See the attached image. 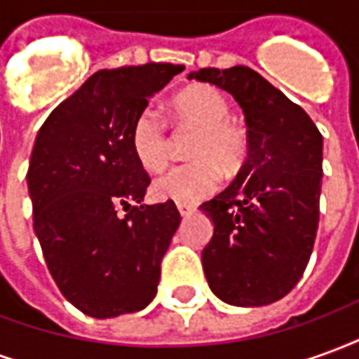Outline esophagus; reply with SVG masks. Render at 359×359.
<instances>
[{"label":"esophagus","instance_id":"esophagus-1","mask_svg":"<svg viewBox=\"0 0 359 359\" xmlns=\"http://www.w3.org/2000/svg\"><path fill=\"white\" fill-rule=\"evenodd\" d=\"M177 210H179L182 217H187V215H190L196 210V205H192V203H177Z\"/></svg>","mask_w":359,"mask_h":359}]
</instances>
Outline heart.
<instances>
[{
	"instance_id": "heart-1",
	"label": "heart",
	"mask_w": 359,
	"mask_h": 359,
	"mask_svg": "<svg viewBox=\"0 0 359 359\" xmlns=\"http://www.w3.org/2000/svg\"><path fill=\"white\" fill-rule=\"evenodd\" d=\"M180 121L198 128L188 154L192 161L175 165L161 172L151 192L157 200L177 203H194L213 194L223 180L219 164L225 169H236L248 149L246 133L229 121V102L219 90L211 86H192L177 95L172 102ZM130 146L138 163L157 171L167 163L169 136L161 115L156 109H144L134 118L130 128Z\"/></svg>"
}]
</instances>
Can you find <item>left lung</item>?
Returning a JSON list of instances; mask_svg holds the SVG:
<instances>
[{"mask_svg": "<svg viewBox=\"0 0 359 359\" xmlns=\"http://www.w3.org/2000/svg\"><path fill=\"white\" fill-rule=\"evenodd\" d=\"M188 79L226 90L248 126V157L236 179L200 205L215 226L202 252L208 285L233 306L280 300L304 275L316 242L323 136L250 67L200 69Z\"/></svg>", "mask_w": 359, "mask_h": 359, "instance_id": "1", "label": "left lung"}]
</instances>
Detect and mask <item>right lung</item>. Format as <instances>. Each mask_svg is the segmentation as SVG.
Segmentation results:
<instances>
[{
  "label": "right lung",
  "mask_w": 359,
  "mask_h": 359,
  "mask_svg": "<svg viewBox=\"0 0 359 359\" xmlns=\"http://www.w3.org/2000/svg\"><path fill=\"white\" fill-rule=\"evenodd\" d=\"M182 71L171 63L97 71L36 136L27 172L34 233L61 294L86 316L140 311L157 292L180 213L172 200L133 205L144 200L149 177L130 128Z\"/></svg>",
  "instance_id": "1"
}]
</instances>
